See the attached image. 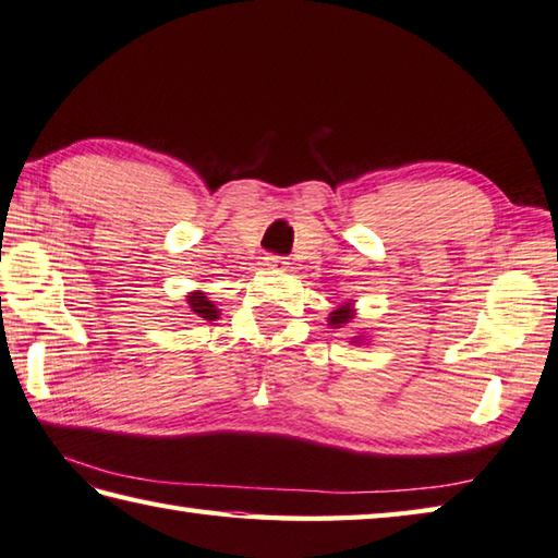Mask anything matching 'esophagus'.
<instances>
[{"instance_id": "1", "label": "esophagus", "mask_w": 558, "mask_h": 558, "mask_svg": "<svg viewBox=\"0 0 558 558\" xmlns=\"http://www.w3.org/2000/svg\"><path fill=\"white\" fill-rule=\"evenodd\" d=\"M266 266L268 268H278V270H288V260L282 256H266Z\"/></svg>"}]
</instances>
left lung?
I'll return each mask as SVG.
<instances>
[{"mask_svg":"<svg viewBox=\"0 0 558 558\" xmlns=\"http://www.w3.org/2000/svg\"><path fill=\"white\" fill-rule=\"evenodd\" d=\"M353 316H355L353 300H351V302H341V304H338V307L329 314V326H331V329H343V326H348V324L353 322ZM351 341H353V343H365L367 338L353 336Z\"/></svg>","mask_w":558,"mask_h":558,"instance_id":"1","label":"left lung"}]
</instances>
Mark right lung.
I'll return each mask as SVG.
<instances>
[{"label": "right lung", "mask_w": 558, "mask_h": 558, "mask_svg": "<svg viewBox=\"0 0 558 558\" xmlns=\"http://www.w3.org/2000/svg\"><path fill=\"white\" fill-rule=\"evenodd\" d=\"M185 302H189V310L193 316H198L203 322H215L220 319V310H217V304H213V300H207V294L195 290L185 294Z\"/></svg>", "instance_id": "right-lung-1"}]
</instances>
